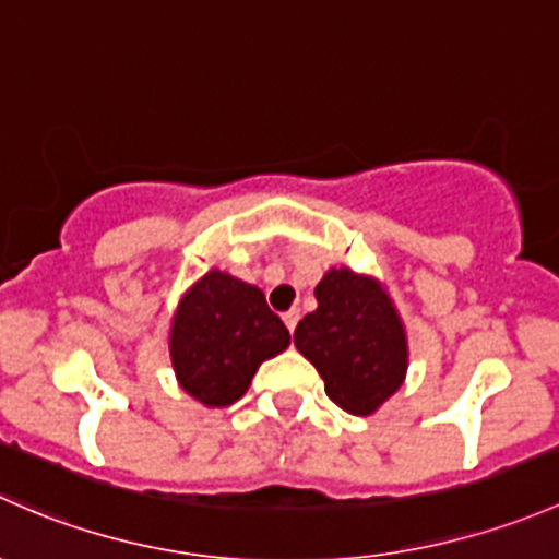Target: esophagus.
<instances>
[{
    "label": "esophagus",
    "instance_id": "esophagus-1",
    "mask_svg": "<svg viewBox=\"0 0 559 559\" xmlns=\"http://www.w3.org/2000/svg\"><path fill=\"white\" fill-rule=\"evenodd\" d=\"M298 318H301V314H298V309H290V312H285L282 314V322H285L287 325V331H296V325H298Z\"/></svg>",
    "mask_w": 559,
    "mask_h": 559
}]
</instances>
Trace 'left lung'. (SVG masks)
<instances>
[{
    "label": "left lung",
    "mask_w": 559,
    "mask_h": 559,
    "mask_svg": "<svg viewBox=\"0 0 559 559\" xmlns=\"http://www.w3.org/2000/svg\"><path fill=\"white\" fill-rule=\"evenodd\" d=\"M318 309L298 322L293 342L344 412L368 417L401 390L408 338L393 298L377 277L333 266L314 287Z\"/></svg>",
    "instance_id": "1"
}]
</instances>
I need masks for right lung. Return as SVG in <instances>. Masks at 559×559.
<instances>
[{"label":"right lung","mask_w":559,"mask_h":559,"mask_svg":"<svg viewBox=\"0 0 559 559\" xmlns=\"http://www.w3.org/2000/svg\"><path fill=\"white\" fill-rule=\"evenodd\" d=\"M290 344L285 322L266 307L261 287L212 269L180 296L169 328L177 384L206 408L231 406L263 360Z\"/></svg>","instance_id":"obj_1"}]
</instances>
